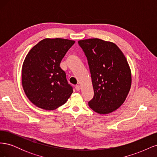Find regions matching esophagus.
Here are the masks:
<instances>
[{
	"label": "esophagus",
	"instance_id": "1",
	"mask_svg": "<svg viewBox=\"0 0 157 157\" xmlns=\"http://www.w3.org/2000/svg\"><path fill=\"white\" fill-rule=\"evenodd\" d=\"M75 88L77 90V91H79V90H80V86H79V85H76Z\"/></svg>",
	"mask_w": 157,
	"mask_h": 157
}]
</instances>
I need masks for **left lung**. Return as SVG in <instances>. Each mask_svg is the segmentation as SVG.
Masks as SVG:
<instances>
[{"label": "left lung", "mask_w": 157, "mask_h": 157, "mask_svg": "<svg viewBox=\"0 0 157 157\" xmlns=\"http://www.w3.org/2000/svg\"><path fill=\"white\" fill-rule=\"evenodd\" d=\"M88 60L94 88L89 107L99 114L110 113L124 102L132 84L130 66L115 44L99 39L78 42Z\"/></svg>", "instance_id": "obj_1"}]
</instances>
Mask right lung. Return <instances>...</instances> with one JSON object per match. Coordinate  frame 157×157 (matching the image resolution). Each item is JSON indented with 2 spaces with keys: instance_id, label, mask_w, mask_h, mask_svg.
<instances>
[{
  "instance_id": "right-lung-1",
  "label": "right lung",
  "mask_w": 157,
  "mask_h": 157,
  "mask_svg": "<svg viewBox=\"0 0 157 157\" xmlns=\"http://www.w3.org/2000/svg\"><path fill=\"white\" fill-rule=\"evenodd\" d=\"M74 40L45 39L33 47L22 67V86L28 99L36 107L54 110L73 93L59 64Z\"/></svg>"
}]
</instances>
